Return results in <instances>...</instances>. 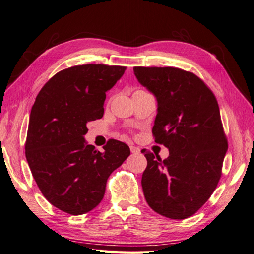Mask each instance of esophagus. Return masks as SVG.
<instances>
[{
  "instance_id": "obj_1",
  "label": "esophagus",
  "mask_w": 254,
  "mask_h": 254,
  "mask_svg": "<svg viewBox=\"0 0 254 254\" xmlns=\"http://www.w3.org/2000/svg\"><path fill=\"white\" fill-rule=\"evenodd\" d=\"M130 151L132 153H139L140 152V148L135 147V146H130Z\"/></svg>"
}]
</instances>
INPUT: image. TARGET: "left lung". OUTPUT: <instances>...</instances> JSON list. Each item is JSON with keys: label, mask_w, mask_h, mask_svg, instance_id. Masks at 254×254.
Wrapping results in <instances>:
<instances>
[{"label": "left lung", "mask_w": 254, "mask_h": 254, "mask_svg": "<svg viewBox=\"0 0 254 254\" xmlns=\"http://www.w3.org/2000/svg\"><path fill=\"white\" fill-rule=\"evenodd\" d=\"M133 71L157 98L155 142L170 150L161 160L142 149L147 160L141 181L145 199L162 216L188 218L207 201L221 177L228 142L216 97L198 76L181 68Z\"/></svg>", "instance_id": "1"}]
</instances>
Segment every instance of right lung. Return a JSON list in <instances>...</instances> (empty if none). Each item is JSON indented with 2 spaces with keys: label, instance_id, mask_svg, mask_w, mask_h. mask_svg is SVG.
Returning a JSON list of instances; mask_svg holds the SVG:
<instances>
[{
  "label": "right lung",
  "instance_id": "add662e5",
  "mask_svg": "<svg viewBox=\"0 0 254 254\" xmlns=\"http://www.w3.org/2000/svg\"><path fill=\"white\" fill-rule=\"evenodd\" d=\"M125 70L93 64L65 68L44 84L32 107L27 163L47 200L67 214L97 206L109 176L130 155L123 142L111 139L101 152L83 137L88 123L103 118L106 92Z\"/></svg>",
  "mask_w": 254,
  "mask_h": 254
}]
</instances>
